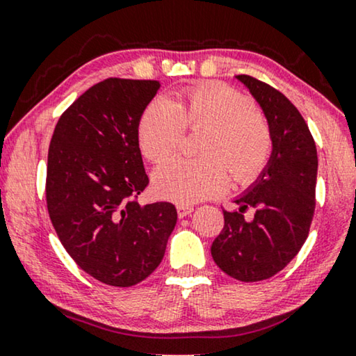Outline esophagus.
Masks as SVG:
<instances>
[{
  "mask_svg": "<svg viewBox=\"0 0 356 356\" xmlns=\"http://www.w3.org/2000/svg\"><path fill=\"white\" fill-rule=\"evenodd\" d=\"M177 211H178V217L183 218V217L189 216V213H191L194 209L191 206H183V204H179V206H177Z\"/></svg>",
  "mask_w": 356,
  "mask_h": 356,
  "instance_id": "obj_1",
  "label": "esophagus"
}]
</instances>
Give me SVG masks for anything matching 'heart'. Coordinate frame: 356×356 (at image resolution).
Listing matches in <instances>:
<instances>
[{"mask_svg":"<svg viewBox=\"0 0 356 356\" xmlns=\"http://www.w3.org/2000/svg\"><path fill=\"white\" fill-rule=\"evenodd\" d=\"M201 129L199 157H175L155 170L159 196L193 204L227 188L228 173L236 183L251 181L269 162L274 139L270 126L250 95L220 82L184 89L167 100L145 106L138 124L144 157L167 160L181 143L184 131Z\"/></svg>","mask_w":356,"mask_h":356,"instance_id":"heart-1","label":"heart"}]
</instances>
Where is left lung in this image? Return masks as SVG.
Returning <instances> with one entry per match:
<instances>
[{
  "mask_svg": "<svg viewBox=\"0 0 356 356\" xmlns=\"http://www.w3.org/2000/svg\"><path fill=\"white\" fill-rule=\"evenodd\" d=\"M264 111L274 149L267 167L248 193L236 197V211H223L220 235L212 243L216 264L241 282L270 279L303 246L316 207L318 152L298 108L274 87L240 74ZM248 208L255 216L246 219Z\"/></svg>",
  "mask_w": 356,
  "mask_h": 356,
  "instance_id": "1",
  "label": "left lung"
}]
</instances>
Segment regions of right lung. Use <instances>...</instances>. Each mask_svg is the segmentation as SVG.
<instances>
[{"label": "right lung", "mask_w": 356, "mask_h": 356, "mask_svg": "<svg viewBox=\"0 0 356 356\" xmlns=\"http://www.w3.org/2000/svg\"><path fill=\"white\" fill-rule=\"evenodd\" d=\"M159 81L108 77L58 120L48 149L47 207L77 266L102 284L133 286L163 259L172 202L136 201L147 188L138 124Z\"/></svg>", "instance_id": "right-lung-1"}]
</instances>
